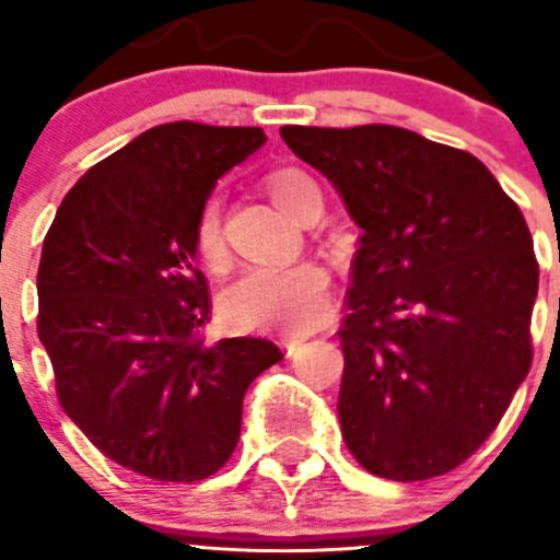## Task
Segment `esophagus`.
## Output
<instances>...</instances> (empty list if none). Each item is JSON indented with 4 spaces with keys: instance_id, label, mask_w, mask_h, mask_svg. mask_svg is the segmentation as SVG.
<instances>
[{
    "instance_id": "1",
    "label": "esophagus",
    "mask_w": 560,
    "mask_h": 560,
    "mask_svg": "<svg viewBox=\"0 0 560 560\" xmlns=\"http://www.w3.org/2000/svg\"><path fill=\"white\" fill-rule=\"evenodd\" d=\"M300 347H302V338H300V341H289V355H294V352L300 350Z\"/></svg>"
}]
</instances>
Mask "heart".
<instances>
[{"label":"heart","mask_w":560,"mask_h":560,"mask_svg":"<svg viewBox=\"0 0 560 560\" xmlns=\"http://www.w3.org/2000/svg\"><path fill=\"white\" fill-rule=\"evenodd\" d=\"M271 199L285 213L300 219L307 199L319 188L296 168H280L266 177ZM199 258L208 266H222L224 238L219 199H208L199 210L194 230ZM330 311V275L316 260L294 264L246 266L224 294V314L238 327H275L285 332H305L322 325Z\"/></svg>","instance_id":"1"}]
</instances>
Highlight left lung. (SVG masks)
Masks as SVG:
<instances>
[{
  "mask_svg": "<svg viewBox=\"0 0 560 560\" xmlns=\"http://www.w3.org/2000/svg\"><path fill=\"white\" fill-rule=\"evenodd\" d=\"M280 136L361 228L338 330L347 447L377 478L455 469L530 372L538 264L522 210L478 158L413 130Z\"/></svg>",
  "mask_w": 560,
  "mask_h": 560,
  "instance_id": "8db88e82",
  "label": "left lung"
}]
</instances>
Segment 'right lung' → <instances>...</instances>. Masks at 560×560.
I'll return each instance as SVG.
<instances>
[{
  "label": "right lung",
  "instance_id": "add662e5",
  "mask_svg": "<svg viewBox=\"0 0 560 560\" xmlns=\"http://www.w3.org/2000/svg\"><path fill=\"white\" fill-rule=\"evenodd\" d=\"M264 143L260 127H152L77 179L44 238L38 338L60 405L143 478L194 483L222 469L246 388L283 361L269 338H199V210Z\"/></svg>",
  "mask_w": 560,
  "mask_h": 560
}]
</instances>
